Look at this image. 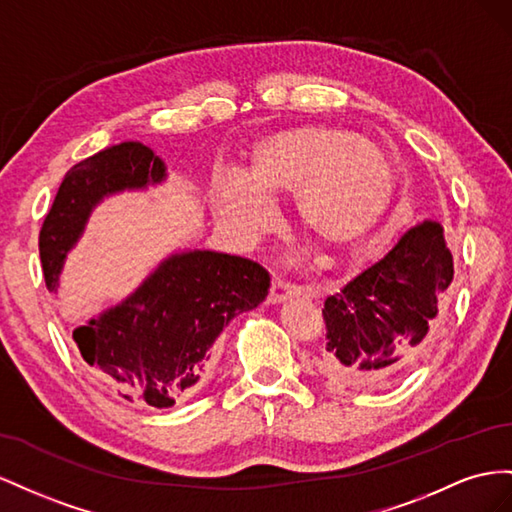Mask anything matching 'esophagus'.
Segmentation results:
<instances>
[{"mask_svg": "<svg viewBox=\"0 0 512 512\" xmlns=\"http://www.w3.org/2000/svg\"><path fill=\"white\" fill-rule=\"evenodd\" d=\"M298 291H300L298 285L281 279V276H274L272 285H270V294H268V304H279V302L287 300L289 296L298 294Z\"/></svg>", "mask_w": 512, "mask_h": 512, "instance_id": "obj_1", "label": "esophagus"}]
</instances>
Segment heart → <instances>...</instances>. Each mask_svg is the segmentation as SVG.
Wrapping results in <instances>:
<instances>
[{
  "instance_id": "obj_1",
  "label": "heart",
  "mask_w": 512,
  "mask_h": 512,
  "mask_svg": "<svg viewBox=\"0 0 512 512\" xmlns=\"http://www.w3.org/2000/svg\"><path fill=\"white\" fill-rule=\"evenodd\" d=\"M246 182L255 191L294 193L296 221L321 248L356 242L382 212L390 167L382 150L328 126H294L259 139ZM240 175L218 173L212 199L221 223L244 236L257 223V201Z\"/></svg>"
}]
</instances>
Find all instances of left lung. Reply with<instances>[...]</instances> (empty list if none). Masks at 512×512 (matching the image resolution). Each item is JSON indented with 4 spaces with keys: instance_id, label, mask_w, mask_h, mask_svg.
Here are the masks:
<instances>
[{
    "instance_id": "1",
    "label": "left lung",
    "mask_w": 512,
    "mask_h": 512,
    "mask_svg": "<svg viewBox=\"0 0 512 512\" xmlns=\"http://www.w3.org/2000/svg\"><path fill=\"white\" fill-rule=\"evenodd\" d=\"M452 276L442 227L427 221L407 231L379 264L324 302L321 375L360 390L401 379L435 341L437 309Z\"/></svg>"
}]
</instances>
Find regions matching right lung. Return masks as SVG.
Here are the masks:
<instances>
[{
	"instance_id": "right-lung-1",
	"label": "right lung",
	"mask_w": 512,
	"mask_h": 512,
	"mask_svg": "<svg viewBox=\"0 0 512 512\" xmlns=\"http://www.w3.org/2000/svg\"><path fill=\"white\" fill-rule=\"evenodd\" d=\"M163 175L160 158L137 141L70 167L38 236L47 287L55 289L68 248L102 195ZM268 287L270 274L257 261L212 251L173 255L124 304L72 332V341L124 401L163 410L201 386L223 326L264 302Z\"/></svg>"
}]
</instances>
